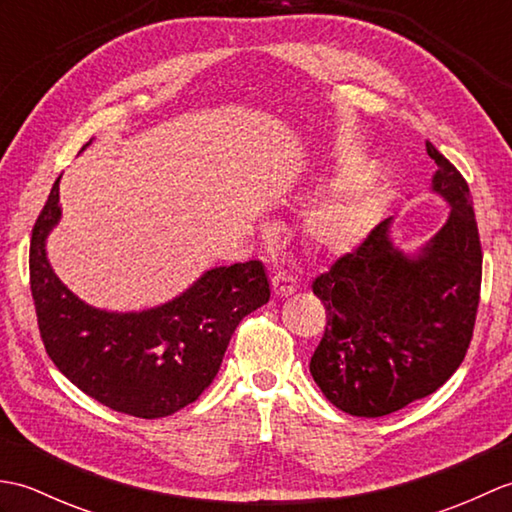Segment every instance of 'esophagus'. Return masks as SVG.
I'll use <instances>...</instances> for the list:
<instances>
[{
	"label": "esophagus",
	"instance_id": "obj_1",
	"mask_svg": "<svg viewBox=\"0 0 512 512\" xmlns=\"http://www.w3.org/2000/svg\"><path fill=\"white\" fill-rule=\"evenodd\" d=\"M273 290L277 297H288L297 290V281L292 279L288 273H277L273 277Z\"/></svg>",
	"mask_w": 512,
	"mask_h": 512
}]
</instances>
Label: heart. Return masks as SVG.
<instances>
[{
	"instance_id": "b5f03b06",
	"label": "heart",
	"mask_w": 512,
	"mask_h": 512,
	"mask_svg": "<svg viewBox=\"0 0 512 512\" xmlns=\"http://www.w3.org/2000/svg\"><path fill=\"white\" fill-rule=\"evenodd\" d=\"M354 178L350 169H343L332 180L336 191L332 198L314 206L306 220V235L325 253H350L361 246L378 226L385 213V187L376 176H367L352 187L343 189Z\"/></svg>"
}]
</instances>
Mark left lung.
<instances>
[{"label":"left lung","mask_w":512,"mask_h":512,"mask_svg":"<svg viewBox=\"0 0 512 512\" xmlns=\"http://www.w3.org/2000/svg\"><path fill=\"white\" fill-rule=\"evenodd\" d=\"M431 189L449 220L416 255L380 222L365 242L312 281L328 314L310 374L334 407L380 418L429 396L464 361L482 286V244L469 184L427 140Z\"/></svg>","instance_id":"8db88e82"}]
</instances>
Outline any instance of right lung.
Masks as SVG:
<instances>
[{
    "instance_id": "obj_1",
    "label": "right lung",
    "mask_w": 512,
    "mask_h": 512,
    "mask_svg": "<svg viewBox=\"0 0 512 512\" xmlns=\"http://www.w3.org/2000/svg\"><path fill=\"white\" fill-rule=\"evenodd\" d=\"M59 180L30 239V290L46 352L101 405L136 418L171 416L202 396L239 321L268 303L266 270L257 259L211 268L180 297L143 312L92 308L46 257V237L61 220Z\"/></svg>"
}]
</instances>
